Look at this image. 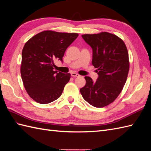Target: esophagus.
<instances>
[{"label": "esophagus", "mask_w": 151, "mask_h": 151, "mask_svg": "<svg viewBox=\"0 0 151 151\" xmlns=\"http://www.w3.org/2000/svg\"><path fill=\"white\" fill-rule=\"evenodd\" d=\"M71 76H73V77H78V76H80V75H78V73H75V72H73L71 73Z\"/></svg>", "instance_id": "obj_1"}]
</instances>
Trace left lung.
Returning <instances> with one entry per match:
<instances>
[{
    "instance_id": "1",
    "label": "left lung",
    "mask_w": 151,
    "mask_h": 151,
    "mask_svg": "<svg viewBox=\"0 0 151 151\" xmlns=\"http://www.w3.org/2000/svg\"><path fill=\"white\" fill-rule=\"evenodd\" d=\"M82 37L92 48V64L99 77L93 82L85 76L86 84L80 91L93 106L104 107L117 99L127 81L130 67L127 48L120 37L106 32Z\"/></svg>"
}]
</instances>
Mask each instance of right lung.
<instances>
[{
	"label": "right lung",
	"instance_id": "1",
	"mask_svg": "<svg viewBox=\"0 0 151 151\" xmlns=\"http://www.w3.org/2000/svg\"><path fill=\"white\" fill-rule=\"evenodd\" d=\"M78 36L77 33L45 30L25 43L22 51L21 75L24 88L33 100L48 104L62 95L70 74L54 70V60L62 61L67 48Z\"/></svg>",
	"mask_w": 151,
	"mask_h": 151
}]
</instances>
